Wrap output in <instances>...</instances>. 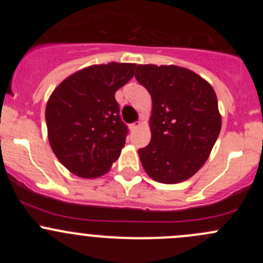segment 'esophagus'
<instances>
[{
	"label": "esophagus",
	"mask_w": 263,
	"mask_h": 263,
	"mask_svg": "<svg viewBox=\"0 0 263 263\" xmlns=\"http://www.w3.org/2000/svg\"><path fill=\"white\" fill-rule=\"evenodd\" d=\"M140 127H141V122H137V123L131 124V129H132V131H136V129L140 128Z\"/></svg>",
	"instance_id": "esophagus-1"
}]
</instances>
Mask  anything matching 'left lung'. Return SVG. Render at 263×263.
<instances>
[{
    "mask_svg": "<svg viewBox=\"0 0 263 263\" xmlns=\"http://www.w3.org/2000/svg\"><path fill=\"white\" fill-rule=\"evenodd\" d=\"M135 78L153 103L150 144L139 150L145 172L165 184L187 181L206 163L221 129L215 90L176 65H139Z\"/></svg>",
    "mask_w": 263,
    "mask_h": 263,
    "instance_id": "left-lung-1",
    "label": "left lung"
}]
</instances>
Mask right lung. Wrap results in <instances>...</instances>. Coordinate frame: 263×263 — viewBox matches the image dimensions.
Wrapping results in <instances>:
<instances>
[{"mask_svg": "<svg viewBox=\"0 0 263 263\" xmlns=\"http://www.w3.org/2000/svg\"><path fill=\"white\" fill-rule=\"evenodd\" d=\"M136 63L92 65L66 78L46 107L48 141L67 171L98 178L112 168L126 144L127 127L115 94L135 75Z\"/></svg>", "mask_w": 263, "mask_h": 263, "instance_id": "right-lung-1", "label": "right lung"}]
</instances>
